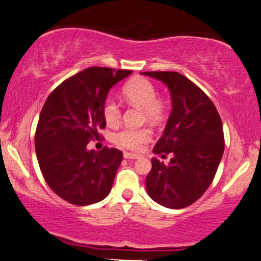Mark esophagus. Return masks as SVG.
<instances>
[{
    "instance_id": "obj_1",
    "label": "esophagus",
    "mask_w": 261,
    "mask_h": 261,
    "mask_svg": "<svg viewBox=\"0 0 261 261\" xmlns=\"http://www.w3.org/2000/svg\"><path fill=\"white\" fill-rule=\"evenodd\" d=\"M124 159H125V160H136V159H138V155H136V153H131V152H124Z\"/></svg>"
}]
</instances>
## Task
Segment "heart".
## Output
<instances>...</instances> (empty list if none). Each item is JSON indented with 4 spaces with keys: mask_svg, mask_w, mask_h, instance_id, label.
<instances>
[{
    "mask_svg": "<svg viewBox=\"0 0 261 261\" xmlns=\"http://www.w3.org/2000/svg\"><path fill=\"white\" fill-rule=\"evenodd\" d=\"M123 95L127 102L143 109L144 116L149 122L157 123L163 118L167 102L163 98L156 97L157 90L150 80L135 78L123 87ZM102 116L109 126H116L122 119V109L115 98L109 97L102 104ZM151 137V132L146 127L130 129L124 127L112 136V141L120 148L130 150L139 149Z\"/></svg>",
    "mask_w": 261,
    "mask_h": 261,
    "instance_id": "obj_1",
    "label": "heart"
}]
</instances>
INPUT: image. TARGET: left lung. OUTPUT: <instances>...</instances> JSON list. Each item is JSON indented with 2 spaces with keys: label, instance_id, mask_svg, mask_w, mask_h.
<instances>
[{
  "label": "left lung",
  "instance_id": "8db88e82",
  "mask_svg": "<svg viewBox=\"0 0 261 261\" xmlns=\"http://www.w3.org/2000/svg\"><path fill=\"white\" fill-rule=\"evenodd\" d=\"M161 80L170 91L171 112L152 151L146 176L149 196L161 205L181 209L203 195L214 179L225 150L222 122L215 105L199 86L178 72H142Z\"/></svg>",
  "mask_w": 261,
  "mask_h": 261
}]
</instances>
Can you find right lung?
Returning a JSON list of instances; mask_svg holds the SVG:
<instances>
[{
	"mask_svg": "<svg viewBox=\"0 0 261 261\" xmlns=\"http://www.w3.org/2000/svg\"><path fill=\"white\" fill-rule=\"evenodd\" d=\"M131 73L89 67L61 83L43 105L35 131L36 157L47 185L69 203L99 202L112 188L123 152L86 146L106 126L102 104L110 89Z\"/></svg>",
	"mask_w": 261,
	"mask_h": 261,
	"instance_id": "add662e5",
	"label": "right lung"
}]
</instances>
